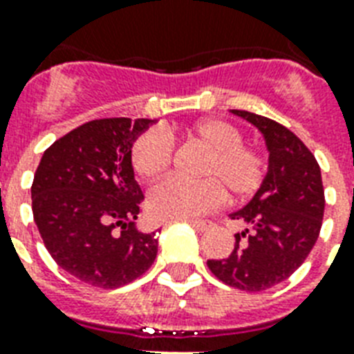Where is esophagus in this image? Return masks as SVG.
Masks as SVG:
<instances>
[{"label":"esophagus","instance_id":"obj_1","mask_svg":"<svg viewBox=\"0 0 354 354\" xmlns=\"http://www.w3.org/2000/svg\"><path fill=\"white\" fill-rule=\"evenodd\" d=\"M189 224H191L194 230H198V232H207V230H211V227L215 226L211 221H191Z\"/></svg>","mask_w":354,"mask_h":354}]
</instances>
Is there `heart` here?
<instances>
[{
    "mask_svg": "<svg viewBox=\"0 0 354 354\" xmlns=\"http://www.w3.org/2000/svg\"><path fill=\"white\" fill-rule=\"evenodd\" d=\"M193 141L207 150L200 161L198 182L167 178L150 189L149 211L156 218H193L224 202V191L233 200L250 198L263 187L268 158L263 150L244 145L235 124L222 119H204L187 130ZM171 138L158 130L141 133L132 147V167L143 180H154L169 169Z\"/></svg>",
    "mask_w": 354,
    "mask_h": 354,
    "instance_id": "obj_1",
    "label": "heart"
}]
</instances>
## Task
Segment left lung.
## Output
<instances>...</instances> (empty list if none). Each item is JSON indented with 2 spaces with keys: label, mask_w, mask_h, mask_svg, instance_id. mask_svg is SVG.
<instances>
[{
  "label": "left lung",
  "mask_w": 354,
  "mask_h": 354,
  "mask_svg": "<svg viewBox=\"0 0 354 354\" xmlns=\"http://www.w3.org/2000/svg\"><path fill=\"white\" fill-rule=\"evenodd\" d=\"M259 128L268 149L263 187L232 221L246 224L226 259H211L215 277L246 292H263L288 279L318 241L325 194L314 154L288 128L257 113L232 110Z\"/></svg>",
  "instance_id": "8db88e82"
}]
</instances>
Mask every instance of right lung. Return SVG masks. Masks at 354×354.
I'll list each match as a JSON object with an SVG mask.
<instances>
[{
	"instance_id": "right-lung-1",
	"label": "right lung",
	"mask_w": 354,
	"mask_h": 354,
	"mask_svg": "<svg viewBox=\"0 0 354 354\" xmlns=\"http://www.w3.org/2000/svg\"><path fill=\"white\" fill-rule=\"evenodd\" d=\"M150 119H95L57 139L35 172L32 216L55 263L86 285L118 288L152 266L156 233L139 232L143 202L132 145Z\"/></svg>"
}]
</instances>
